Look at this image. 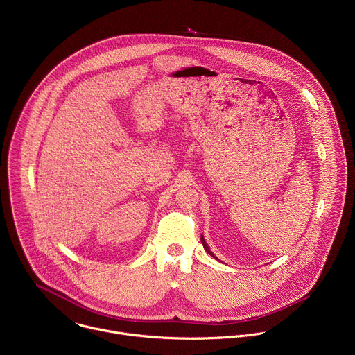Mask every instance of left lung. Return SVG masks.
<instances>
[{"label":"left lung","instance_id":"8db88e82","mask_svg":"<svg viewBox=\"0 0 355 355\" xmlns=\"http://www.w3.org/2000/svg\"><path fill=\"white\" fill-rule=\"evenodd\" d=\"M201 243H202V245H204V250L211 255V257H214V254L209 251V248H208V245H207V243H205V240H204V237L201 236Z\"/></svg>","mask_w":355,"mask_h":355}]
</instances>
